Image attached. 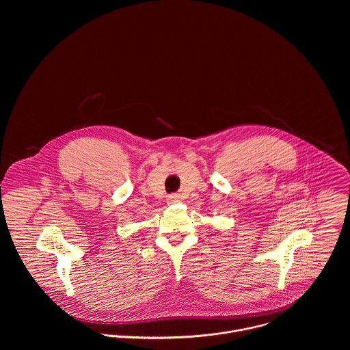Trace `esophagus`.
Listing matches in <instances>:
<instances>
[{
    "label": "esophagus",
    "mask_w": 350,
    "mask_h": 350,
    "mask_svg": "<svg viewBox=\"0 0 350 350\" xmlns=\"http://www.w3.org/2000/svg\"><path fill=\"white\" fill-rule=\"evenodd\" d=\"M168 202H170V203H178V202H180V196H178V194H172V196H170Z\"/></svg>",
    "instance_id": "34e87169"
}]
</instances>
